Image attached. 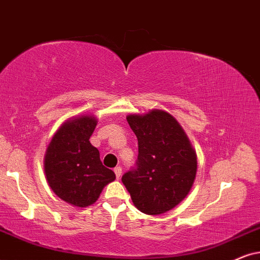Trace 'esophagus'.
<instances>
[{"label":"esophagus","instance_id":"1","mask_svg":"<svg viewBox=\"0 0 260 260\" xmlns=\"http://www.w3.org/2000/svg\"><path fill=\"white\" fill-rule=\"evenodd\" d=\"M114 173H115V175H116L117 179H120L121 174H122V168H121V167H116V168L114 169Z\"/></svg>","mask_w":260,"mask_h":260}]
</instances>
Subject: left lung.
<instances>
[{"label": "left lung", "mask_w": 260, "mask_h": 260, "mask_svg": "<svg viewBox=\"0 0 260 260\" xmlns=\"http://www.w3.org/2000/svg\"><path fill=\"white\" fill-rule=\"evenodd\" d=\"M138 139L137 168L122 176L134 206L146 215H162L186 198L197 175V153L181 124L169 113L152 109L129 114Z\"/></svg>", "instance_id": "left-lung-1"}]
</instances>
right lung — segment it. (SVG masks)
I'll use <instances>...</instances> for the list:
<instances>
[{
    "label": "right lung",
    "instance_id": "obj_1",
    "mask_svg": "<svg viewBox=\"0 0 260 260\" xmlns=\"http://www.w3.org/2000/svg\"><path fill=\"white\" fill-rule=\"evenodd\" d=\"M94 115L83 114L66 120L45 151L44 173L58 198L83 209L100 198L102 190L116 176L101 162L100 151L90 137L97 126Z\"/></svg>",
    "mask_w": 260,
    "mask_h": 260
}]
</instances>
